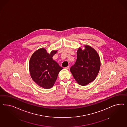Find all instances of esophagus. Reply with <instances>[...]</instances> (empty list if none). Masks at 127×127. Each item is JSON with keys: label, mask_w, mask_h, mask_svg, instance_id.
Wrapping results in <instances>:
<instances>
[{"label": "esophagus", "mask_w": 127, "mask_h": 127, "mask_svg": "<svg viewBox=\"0 0 127 127\" xmlns=\"http://www.w3.org/2000/svg\"><path fill=\"white\" fill-rule=\"evenodd\" d=\"M65 69H67V70H68V69H69V66H67V67H65Z\"/></svg>", "instance_id": "1"}]
</instances>
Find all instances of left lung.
Returning <instances> with one entry per match:
<instances>
[{
  "label": "left lung",
  "instance_id": "obj_1",
  "mask_svg": "<svg viewBox=\"0 0 127 127\" xmlns=\"http://www.w3.org/2000/svg\"><path fill=\"white\" fill-rule=\"evenodd\" d=\"M84 47V50L78 48L76 61L70 68L73 78L81 86H86L95 79L100 66V57L96 51L88 45Z\"/></svg>",
  "mask_w": 127,
  "mask_h": 127
}]
</instances>
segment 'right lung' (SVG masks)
Masks as SVG:
<instances>
[{
	"label": "right lung",
	"mask_w": 127,
	"mask_h": 127,
	"mask_svg": "<svg viewBox=\"0 0 127 127\" xmlns=\"http://www.w3.org/2000/svg\"><path fill=\"white\" fill-rule=\"evenodd\" d=\"M57 52L48 54L41 48L36 51L30 59L29 67L31 77L35 82L45 89L52 88L57 79L58 73L63 68L53 60Z\"/></svg>",
	"instance_id": "1"
}]
</instances>
